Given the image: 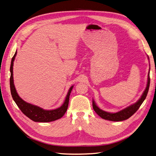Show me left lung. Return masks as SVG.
<instances>
[{
	"label": "left lung",
	"instance_id": "8db88e82",
	"mask_svg": "<svg viewBox=\"0 0 156 156\" xmlns=\"http://www.w3.org/2000/svg\"><path fill=\"white\" fill-rule=\"evenodd\" d=\"M149 73H150V71H149ZM149 73L148 75V82H147V84H146L145 90L144 91L143 95L141 96L140 98L135 103H134V104L124 108L123 110H122L120 111H119L115 113H111V112H108L100 109V108L96 105V103L93 100L92 106H93L94 110L95 111V112L99 116L105 120L115 121V122H119V121H123V120L128 119L129 117H131L136 111L139 109L140 106L141 105V104H142L143 102L146 99V96H147V94L149 90V87H150V82Z\"/></svg>",
	"mask_w": 156,
	"mask_h": 156
}]
</instances>
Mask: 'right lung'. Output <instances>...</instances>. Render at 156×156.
I'll list each match as a JSON object with an SVG mask.
<instances>
[{
    "label": "right lung",
    "instance_id": "obj_1",
    "mask_svg": "<svg viewBox=\"0 0 156 156\" xmlns=\"http://www.w3.org/2000/svg\"><path fill=\"white\" fill-rule=\"evenodd\" d=\"M17 55V51L15 55H13L12 58V62L10 65V90L13 100L16 102L18 107L20 108L22 112L26 115L28 118L34 122H49L52 121H55L62 118L67 111L68 107L70 93L72 92L73 86H72L69 89V91L66 98V100L62 104V105L59 108H56L53 110H44L43 108L37 107L34 105H32L30 103L25 101L19 96L16 90L15 86L13 83V61L15 60V57Z\"/></svg>",
    "mask_w": 156,
    "mask_h": 156
}]
</instances>
